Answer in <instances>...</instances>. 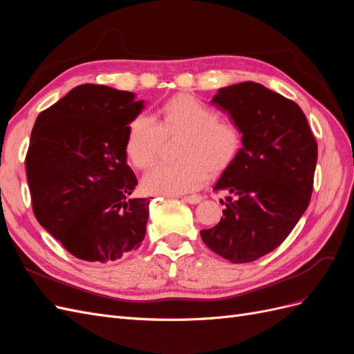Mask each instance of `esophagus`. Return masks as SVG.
<instances>
[{
	"mask_svg": "<svg viewBox=\"0 0 354 354\" xmlns=\"http://www.w3.org/2000/svg\"><path fill=\"white\" fill-rule=\"evenodd\" d=\"M183 201H185V202H187V203H194V205H195V203H199V202L202 201V196H199V195L185 196V198H183Z\"/></svg>",
	"mask_w": 354,
	"mask_h": 354,
	"instance_id": "34e87169",
	"label": "esophagus"
}]
</instances>
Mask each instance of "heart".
<instances>
[{"label":"heart","mask_w":354,"mask_h":354,"mask_svg":"<svg viewBox=\"0 0 354 354\" xmlns=\"http://www.w3.org/2000/svg\"><path fill=\"white\" fill-rule=\"evenodd\" d=\"M160 121L138 113L128 125L125 152L130 162L146 169L159 156L165 136L183 134L178 160L155 165L143 178V187L153 195H183L199 189L208 177L233 165L242 149L239 125L218 118V111L190 94H177L160 108Z\"/></svg>","instance_id":"b5f03b06"}]
</instances>
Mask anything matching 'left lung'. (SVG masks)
Returning <instances> with one entry per match:
<instances>
[{
    "instance_id": "8db88e82",
    "label": "left lung",
    "mask_w": 354,
    "mask_h": 354,
    "mask_svg": "<svg viewBox=\"0 0 354 354\" xmlns=\"http://www.w3.org/2000/svg\"><path fill=\"white\" fill-rule=\"evenodd\" d=\"M242 131L241 153L214 190H227L216 226L201 230L211 251L250 263L277 248L310 203L317 142L299 106L251 81L220 88L211 102Z\"/></svg>"
}]
</instances>
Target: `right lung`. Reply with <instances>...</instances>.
<instances>
[{
	"label": "right lung",
	"instance_id": "obj_1",
	"mask_svg": "<svg viewBox=\"0 0 354 354\" xmlns=\"http://www.w3.org/2000/svg\"><path fill=\"white\" fill-rule=\"evenodd\" d=\"M143 108L130 91L84 84L42 111L25 158L32 209L63 248L85 261L121 259L142 245L149 198H131L128 125Z\"/></svg>",
	"mask_w": 354,
	"mask_h": 354
}]
</instances>
